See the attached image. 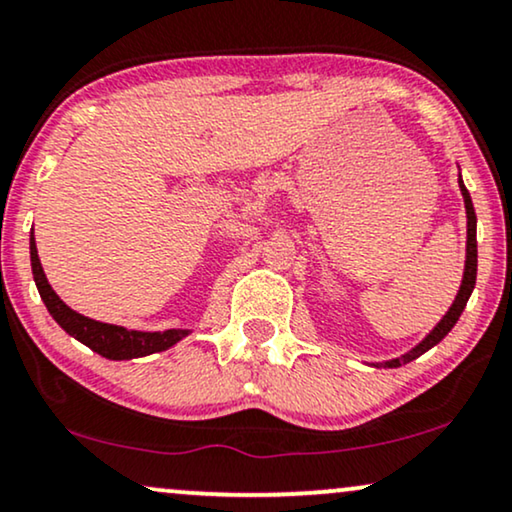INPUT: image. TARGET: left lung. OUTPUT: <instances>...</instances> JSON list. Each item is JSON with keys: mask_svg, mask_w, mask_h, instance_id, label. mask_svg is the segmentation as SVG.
I'll use <instances>...</instances> for the list:
<instances>
[{"mask_svg": "<svg viewBox=\"0 0 512 512\" xmlns=\"http://www.w3.org/2000/svg\"><path fill=\"white\" fill-rule=\"evenodd\" d=\"M459 188H461V195H463V204H466V216H468V240H466V270H463V280H461V287H459V294H456L454 303H451V308L447 310V315L442 317L440 322L435 324V329L430 331V334L423 338L421 343L416 345V348H411L409 353H404L402 357H395V360H388L383 364H374V367H388V369H395V367H402V364H407L411 360H416V357H421L423 353H428L433 345H437L442 341L444 336L449 334L451 329H454V324L459 322V317L463 313V308H466L470 294H473L475 289V277H477V237H475V230H477V216H475V209H473V199H470V192L466 190V185H463L461 176H459Z\"/></svg>", "mask_w": 512, "mask_h": 512, "instance_id": "8db88e82", "label": "left lung"}]
</instances>
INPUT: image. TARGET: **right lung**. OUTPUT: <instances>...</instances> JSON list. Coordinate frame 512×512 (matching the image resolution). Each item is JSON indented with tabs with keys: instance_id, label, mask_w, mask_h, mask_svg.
I'll return each mask as SVG.
<instances>
[{
	"instance_id": "add662e5",
	"label": "right lung",
	"mask_w": 512,
	"mask_h": 512,
	"mask_svg": "<svg viewBox=\"0 0 512 512\" xmlns=\"http://www.w3.org/2000/svg\"><path fill=\"white\" fill-rule=\"evenodd\" d=\"M30 261H32V275H35V284L39 289V296L49 310L53 320L68 331L72 338L84 343L94 353L108 357V360H134V357H145L152 353H162L176 345L181 338L190 334V329H167V331H136L124 329L117 324L96 322L91 317H84L75 313L70 305H65L58 298L56 291L51 289L49 280H46L42 263L37 256L35 232L30 235Z\"/></svg>"
}]
</instances>
